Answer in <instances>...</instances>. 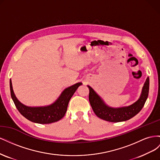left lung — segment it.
Segmentation results:
<instances>
[{"label":"left lung","instance_id":"obj_1","mask_svg":"<svg viewBox=\"0 0 160 160\" xmlns=\"http://www.w3.org/2000/svg\"><path fill=\"white\" fill-rule=\"evenodd\" d=\"M89 89V100L95 114L98 118L110 122H120L128 120L137 115L142 110L147 100L149 93V79L145 82L142 95L139 99L128 107L112 108L106 105L94 90L88 85Z\"/></svg>","mask_w":160,"mask_h":160}]
</instances>
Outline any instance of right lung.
Returning a JSON list of instances; mask_svg holds the SVG:
<instances>
[{"label":"right lung","instance_id":"1","mask_svg":"<svg viewBox=\"0 0 160 160\" xmlns=\"http://www.w3.org/2000/svg\"><path fill=\"white\" fill-rule=\"evenodd\" d=\"M81 84V83H77L67 88L54 103L46 107L31 108L22 104L14 95L11 80H10L11 95L16 108L25 118L37 123H51L58 122L64 117L70 99Z\"/></svg>","mask_w":160,"mask_h":160}]
</instances>
